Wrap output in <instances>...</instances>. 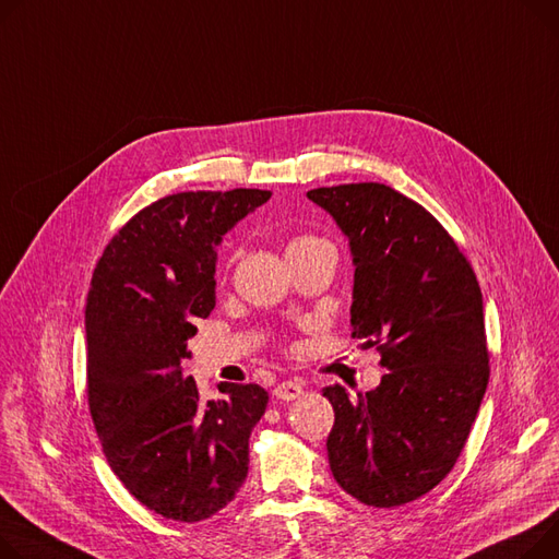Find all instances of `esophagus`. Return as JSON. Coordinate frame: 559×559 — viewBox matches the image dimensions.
Here are the masks:
<instances>
[{
    "instance_id": "1",
    "label": "esophagus",
    "mask_w": 559,
    "mask_h": 559,
    "mask_svg": "<svg viewBox=\"0 0 559 559\" xmlns=\"http://www.w3.org/2000/svg\"><path fill=\"white\" fill-rule=\"evenodd\" d=\"M274 395L283 402H289V400H296L304 395V384L296 382V380H287V382H281L276 389H274Z\"/></svg>"
}]
</instances>
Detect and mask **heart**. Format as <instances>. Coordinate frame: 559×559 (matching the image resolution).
<instances>
[{"label": "heart", "instance_id": "1", "mask_svg": "<svg viewBox=\"0 0 559 559\" xmlns=\"http://www.w3.org/2000/svg\"><path fill=\"white\" fill-rule=\"evenodd\" d=\"M319 242H325V240H321V238H317V236H296V238H292V240L287 242L285 253L299 251V249H306V247H312V245H319Z\"/></svg>", "mask_w": 559, "mask_h": 559}]
</instances>
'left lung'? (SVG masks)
I'll return each instance as SVG.
<instances>
[{
  "label": "left lung",
  "instance_id": "1",
  "mask_svg": "<svg viewBox=\"0 0 559 559\" xmlns=\"http://www.w3.org/2000/svg\"><path fill=\"white\" fill-rule=\"evenodd\" d=\"M350 240L353 337L378 348V389L348 397L334 384L328 461L357 501L395 508L452 472L490 380L476 274L454 238L386 183L308 191Z\"/></svg>",
  "mask_w": 559,
  "mask_h": 559
}]
</instances>
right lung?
<instances>
[{"mask_svg":"<svg viewBox=\"0 0 559 559\" xmlns=\"http://www.w3.org/2000/svg\"><path fill=\"white\" fill-rule=\"evenodd\" d=\"M270 191H189L141 209L98 258L85 306L87 402L103 454L128 492L173 522H202L247 478L267 391L183 378L195 319L215 308V247Z\"/></svg>","mask_w":559,"mask_h":559,"instance_id":"obj_1","label":"right lung"}]
</instances>
